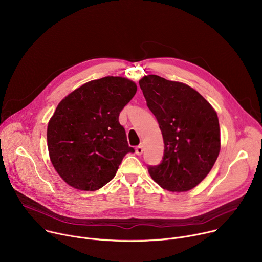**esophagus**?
<instances>
[{"label": "esophagus", "mask_w": 262, "mask_h": 262, "mask_svg": "<svg viewBox=\"0 0 262 262\" xmlns=\"http://www.w3.org/2000/svg\"><path fill=\"white\" fill-rule=\"evenodd\" d=\"M143 151H144V145H143V144H140V145L136 148V154H137L138 156H141V155L143 154Z\"/></svg>", "instance_id": "34e87169"}]
</instances>
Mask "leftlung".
<instances>
[{"label": "left lung", "mask_w": 262, "mask_h": 262, "mask_svg": "<svg viewBox=\"0 0 262 262\" xmlns=\"http://www.w3.org/2000/svg\"><path fill=\"white\" fill-rule=\"evenodd\" d=\"M157 117L165 150L162 163L149 167L151 178L170 192H188L212 169L221 149L216 112L189 85L148 74L139 81Z\"/></svg>", "instance_id": "obj_1"}]
</instances>
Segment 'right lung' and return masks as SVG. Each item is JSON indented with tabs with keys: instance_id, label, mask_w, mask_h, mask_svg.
<instances>
[{
	"instance_id": "right-lung-1",
	"label": "right lung",
	"mask_w": 262,
	"mask_h": 262,
	"mask_svg": "<svg viewBox=\"0 0 262 262\" xmlns=\"http://www.w3.org/2000/svg\"><path fill=\"white\" fill-rule=\"evenodd\" d=\"M136 92V83L126 78L104 77L59 102L47 139L51 162L68 185L97 191L114 178L124 156L135 152L118 118Z\"/></svg>"
}]
</instances>
